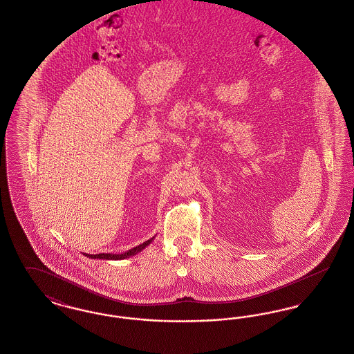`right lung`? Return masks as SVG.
I'll use <instances>...</instances> for the list:
<instances>
[{
	"label": "right lung",
	"instance_id": "1",
	"mask_svg": "<svg viewBox=\"0 0 354 354\" xmlns=\"http://www.w3.org/2000/svg\"><path fill=\"white\" fill-rule=\"evenodd\" d=\"M155 237V236H153ZM153 237L150 239V240H147V241H145V243H142V244H139V245H136L134 248H131V250H129V251H126V252L123 253H98V254H90V253H84L86 257H88V259H100V260H123V259H127V257H131V256H134L136 253L142 252L147 245H150L152 243V240H153Z\"/></svg>",
	"mask_w": 354,
	"mask_h": 354
}]
</instances>
